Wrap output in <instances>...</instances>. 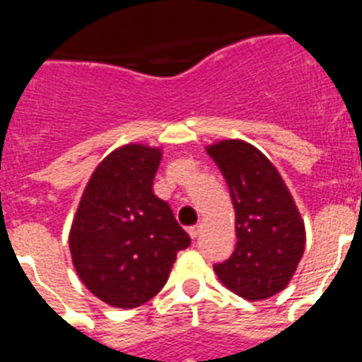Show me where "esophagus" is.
<instances>
[{"mask_svg": "<svg viewBox=\"0 0 362 362\" xmlns=\"http://www.w3.org/2000/svg\"><path fill=\"white\" fill-rule=\"evenodd\" d=\"M201 228H203V226H201V225L190 226V228H188V233H190V238L196 239L197 235H199V233H201Z\"/></svg>", "mask_w": 362, "mask_h": 362, "instance_id": "obj_1", "label": "esophagus"}]
</instances>
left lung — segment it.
Wrapping results in <instances>:
<instances>
[{"label":"left lung","mask_w":362,"mask_h":362,"mask_svg":"<svg viewBox=\"0 0 362 362\" xmlns=\"http://www.w3.org/2000/svg\"><path fill=\"white\" fill-rule=\"evenodd\" d=\"M206 152L228 185L238 238L233 254L214 270L233 293L268 299L286 288L303 257L305 223L277 168L255 146L226 139Z\"/></svg>","instance_id":"8db88e82"}]
</instances>
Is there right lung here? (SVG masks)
Wrapping results in <instances>:
<instances>
[{"label":"right lung","instance_id":"right-lung-1","mask_svg":"<svg viewBox=\"0 0 362 362\" xmlns=\"http://www.w3.org/2000/svg\"><path fill=\"white\" fill-rule=\"evenodd\" d=\"M161 150L124 145L99 163L74 216L69 245L79 279L98 299L136 308L165 286L190 238L152 190Z\"/></svg>","mask_w":362,"mask_h":362}]
</instances>
